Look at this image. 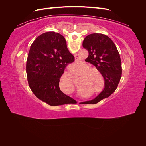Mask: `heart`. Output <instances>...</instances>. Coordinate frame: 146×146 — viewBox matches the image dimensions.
Masks as SVG:
<instances>
[{
    "label": "heart",
    "mask_w": 146,
    "mask_h": 146,
    "mask_svg": "<svg viewBox=\"0 0 146 146\" xmlns=\"http://www.w3.org/2000/svg\"><path fill=\"white\" fill-rule=\"evenodd\" d=\"M83 69L84 70L81 72L78 82V85L80 88V91L83 92L92 91L99 88L100 82L98 75L95 72H96L100 74L99 70L95 68H89V66L86 64H83L80 70ZM72 89L73 90V87H72Z\"/></svg>",
    "instance_id": "1"
}]
</instances>
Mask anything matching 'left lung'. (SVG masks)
I'll list each match as a JSON object with an SVG mask.
<instances>
[{
	"mask_svg": "<svg viewBox=\"0 0 146 146\" xmlns=\"http://www.w3.org/2000/svg\"><path fill=\"white\" fill-rule=\"evenodd\" d=\"M83 47L89 53L87 61L95 66L105 81L104 89L98 96L94 99L82 102L95 104L108 98L116 90L122 76L121 60L114 43L104 34L88 35L84 39Z\"/></svg>",
	"mask_w": 146,
	"mask_h": 146,
	"instance_id": "8db88e82",
	"label": "left lung"
}]
</instances>
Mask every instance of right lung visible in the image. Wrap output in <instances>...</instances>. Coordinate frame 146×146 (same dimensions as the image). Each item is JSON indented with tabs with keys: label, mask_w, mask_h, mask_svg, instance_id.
Here are the masks:
<instances>
[{
	"label": "right lung",
	"mask_w": 146,
	"mask_h": 146,
	"mask_svg": "<svg viewBox=\"0 0 146 146\" xmlns=\"http://www.w3.org/2000/svg\"><path fill=\"white\" fill-rule=\"evenodd\" d=\"M74 60L63 35L48 32L39 36L31 45L26 64L29 85L33 93L51 106L76 104L59 87L66 66Z\"/></svg>",
	"instance_id": "obj_1"
}]
</instances>
